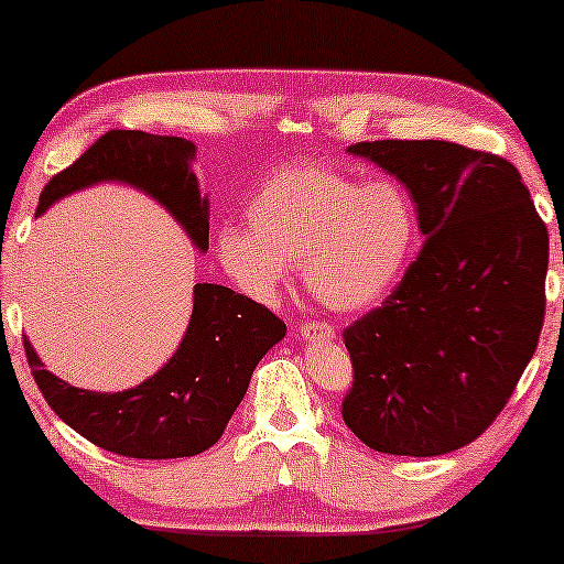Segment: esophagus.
Returning a JSON list of instances; mask_svg holds the SVG:
<instances>
[{"instance_id":"esophagus-1","label":"esophagus","mask_w":564,"mask_h":564,"mask_svg":"<svg viewBox=\"0 0 564 564\" xmlns=\"http://www.w3.org/2000/svg\"><path fill=\"white\" fill-rule=\"evenodd\" d=\"M300 336H303L305 341H315V338H336V328L330 326L328 321H305L303 326H300Z\"/></svg>"}]
</instances>
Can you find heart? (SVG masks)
I'll use <instances>...</instances> for the list:
<instances>
[{
	"label": "heart",
	"instance_id": "heart-1",
	"mask_svg": "<svg viewBox=\"0 0 564 564\" xmlns=\"http://www.w3.org/2000/svg\"><path fill=\"white\" fill-rule=\"evenodd\" d=\"M419 234L403 184H361L336 169L297 164L276 172L246 207V226L218 230V259L257 297H272L284 269L334 311L380 300L411 259Z\"/></svg>",
	"mask_w": 564,
	"mask_h": 564
}]
</instances>
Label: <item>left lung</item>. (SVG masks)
<instances>
[{"instance_id": "1", "label": "left lung", "mask_w": 564, "mask_h": 564, "mask_svg": "<svg viewBox=\"0 0 564 564\" xmlns=\"http://www.w3.org/2000/svg\"><path fill=\"white\" fill-rule=\"evenodd\" d=\"M398 176L426 236L380 307L344 328L341 415L369 449L438 457L498 419L544 323L550 236L519 169L449 141H361Z\"/></svg>"}]
</instances>
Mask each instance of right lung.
<instances>
[{"label": "right lung", "mask_w": 564, "mask_h": 564, "mask_svg": "<svg viewBox=\"0 0 564 564\" xmlns=\"http://www.w3.org/2000/svg\"><path fill=\"white\" fill-rule=\"evenodd\" d=\"M195 145L143 130H110L45 184L37 215L68 192L102 180L135 184L156 197L207 249V203L189 172ZM288 334L267 305L223 284H197L195 307L169 365L126 392H89L58 380L25 338L37 390L53 413L99 449L133 459H180L210 449L236 413L259 359Z\"/></svg>", "instance_id": "add662e5"}]
</instances>
